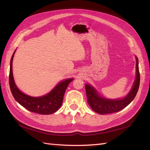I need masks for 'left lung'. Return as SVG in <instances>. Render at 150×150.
<instances>
[{"instance_id": "left-lung-1", "label": "left lung", "mask_w": 150, "mask_h": 150, "mask_svg": "<svg viewBox=\"0 0 150 150\" xmlns=\"http://www.w3.org/2000/svg\"><path fill=\"white\" fill-rule=\"evenodd\" d=\"M136 79L131 91L122 99H108L100 97L97 91L89 84L85 85L88 103L91 108L95 112L105 115L118 112L124 109L134 99L139 88L140 73L139 69L138 59L136 57Z\"/></svg>"}]
</instances>
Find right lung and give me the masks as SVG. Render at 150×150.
Segmentation results:
<instances>
[{
    "label": "right lung",
    "mask_w": 150,
    "mask_h": 150,
    "mask_svg": "<svg viewBox=\"0 0 150 150\" xmlns=\"http://www.w3.org/2000/svg\"><path fill=\"white\" fill-rule=\"evenodd\" d=\"M15 53V51L11 59L9 75V87L15 99L21 106L31 112L42 115H50L55 113L61 106L66 88L73 79H66L60 82L49 93L44 96L39 97H30L19 90L15 83L12 71L13 59Z\"/></svg>",
    "instance_id": "add662e5"
}]
</instances>
